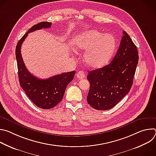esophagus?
I'll return each mask as SVG.
<instances>
[{"label": "esophagus", "instance_id": "34e87169", "mask_svg": "<svg viewBox=\"0 0 156 156\" xmlns=\"http://www.w3.org/2000/svg\"><path fill=\"white\" fill-rule=\"evenodd\" d=\"M76 77L79 79H83L85 77V74L83 71H80L76 73Z\"/></svg>", "mask_w": 156, "mask_h": 156}]
</instances>
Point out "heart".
Listing matches in <instances>:
<instances>
[{
  "label": "heart",
  "mask_w": 156,
  "mask_h": 156,
  "mask_svg": "<svg viewBox=\"0 0 156 156\" xmlns=\"http://www.w3.org/2000/svg\"><path fill=\"white\" fill-rule=\"evenodd\" d=\"M77 51H86L84 55L85 63L91 69L101 68L113 55L117 41L112 34H103L91 30L77 35L73 41Z\"/></svg>",
  "instance_id": "heart-1"
}]
</instances>
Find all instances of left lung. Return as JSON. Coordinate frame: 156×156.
Wrapping results in <instances>:
<instances>
[{
    "mask_svg": "<svg viewBox=\"0 0 156 156\" xmlns=\"http://www.w3.org/2000/svg\"><path fill=\"white\" fill-rule=\"evenodd\" d=\"M114 58L104 67L89 72L90 87L87 101L93 108L105 110L115 106L129 91L139 55L137 48L126 31Z\"/></svg>",
    "mask_w": 156,
    "mask_h": 156,
    "instance_id": "obj_1",
    "label": "left lung"
}]
</instances>
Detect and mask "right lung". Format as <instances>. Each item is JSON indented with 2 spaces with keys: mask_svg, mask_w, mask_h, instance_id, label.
I'll return each instance as SVG.
<instances>
[{
  "mask_svg": "<svg viewBox=\"0 0 156 156\" xmlns=\"http://www.w3.org/2000/svg\"><path fill=\"white\" fill-rule=\"evenodd\" d=\"M51 24L43 21L32 27L18 42L15 49L20 86L36 106L44 109L52 108L62 100L66 86L73 80L75 74L73 71L41 80L31 74L26 67L21 54L22 44L28 33L42 28H49Z\"/></svg>",
  "mask_w": 156,
  "mask_h": 156,
  "instance_id": "1",
  "label": "right lung"
}]
</instances>
